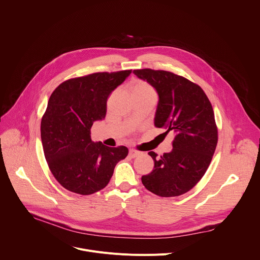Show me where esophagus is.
I'll list each match as a JSON object with an SVG mask.
<instances>
[{
	"instance_id": "esophagus-1",
	"label": "esophagus",
	"mask_w": 260,
	"mask_h": 260,
	"mask_svg": "<svg viewBox=\"0 0 260 260\" xmlns=\"http://www.w3.org/2000/svg\"><path fill=\"white\" fill-rule=\"evenodd\" d=\"M140 154H141V152H140V151H137V150H135V149H131V150H129V153H128L129 157H132V158H135V157L139 156Z\"/></svg>"
}]
</instances>
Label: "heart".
Returning <instances> with one entry per match:
<instances>
[{
	"label": "heart",
	"mask_w": 260,
	"mask_h": 260,
	"mask_svg": "<svg viewBox=\"0 0 260 260\" xmlns=\"http://www.w3.org/2000/svg\"><path fill=\"white\" fill-rule=\"evenodd\" d=\"M133 92H138V93H151L154 94V90L150 85H148L147 83L143 81H137L133 87H132Z\"/></svg>",
	"instance_id": "obj_1"
}]
</instances>
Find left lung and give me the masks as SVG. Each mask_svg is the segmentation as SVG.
Masks as SVG:
<instances>
[{"instance_id":"1","label":"left lung","mask_w":260,"mask_h":260,"mask_svg":"<svg viewBox=\"0 0 260 260\" xmlns=\"http://www.w3.org/2000/svg\"><path fill=\"white\" fill-rule=\"evenodd\" d=\"M135 75L149 83L158 94L154 125L173 132V149L160 157L149 154L154 168L142 176L152 193L171 198L193 188L205 175L218 141L212 105L204 90L191 81L167 71L135 70Z\"/></svg>"}]
</instances>
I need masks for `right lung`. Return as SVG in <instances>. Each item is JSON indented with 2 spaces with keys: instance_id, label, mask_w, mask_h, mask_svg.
I'll return each mask as SVG.
<instances>
[{
  "instance_id": "right-lung-1",
  "label": "right lung",
  "mask_w": 260,
  "mask_h": 260,
  "mask_svg": "<svg viewBox=\"0 0 260 260\" xmlns=\"http://www.w3.org/2000/svg\"><path fill=\"white\" fill-rule=\"evenodd\" d=\"M132 73H94L58 85L49 98L41 121V141L51 173L62 187L82 196L107 186L115 166L128 154L92 142L90 128L103 120L107 100Z\"/></svg>"
}]
</instances>
